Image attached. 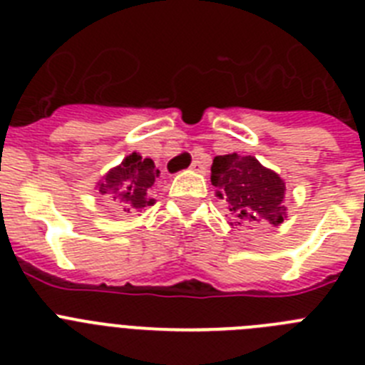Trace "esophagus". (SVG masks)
I'll list each match as a JSON object with an SVG mask.
<instances>
[{
	"mask_svg": "<svg viewBox=\"0 0 365 365\" xmlns=\"http://www.w3.org/2000/svg\"><path fill=\"white\" fill-rule=\"evenodd\" d=\"M190 170H192V172L202 173V172H205V164H202L201 160H193L192 166H190Z\"/></svg>",
	"mask_w": 365,
	"mask_h": 365,
	"instance_id": "obj_1",
	"label": "esophagus"
}]
</instances>
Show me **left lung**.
<instances>
[{"label": "left lung", "mask_w": 365, "mask_h": 365, "mask_svg": "<svg viewBox=\"0 0 365 365\" xmlns=\"http://www.w3.org/2000/svg\"><path fill=\"white\" fill-rule=\"evenodd\" d=\"M212 185L228 202L232 227L282 225L285 217V182L252 155H219L212 164Z\"/></svg>", "instance_id": "1"}]
</instances>
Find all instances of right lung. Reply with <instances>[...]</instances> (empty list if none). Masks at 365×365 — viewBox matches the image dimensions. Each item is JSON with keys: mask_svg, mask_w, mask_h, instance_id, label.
<instances>
[{"mask_svg": "<svg viewBox=\"0 0 365 365\" xmlns=\"http://www.w3.org/2000/svg\"><path fill=\"white\" fill-rule=\"evenodd\" d=\"M159 173L153 160L131 153L122 160L120 166L113 168L104 177L98 185V192L102 195L109 193L113 201L120 202L124 212L140 210L144 206L153 205V199L148 197V192L155 185Z\"/></svg>", "mask_w": 365, "mask_h": 365, "instance_id": "obj_1", "label": "right lung"}]
</instances>
